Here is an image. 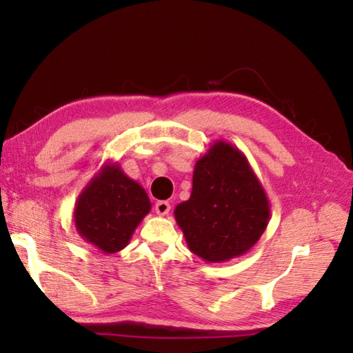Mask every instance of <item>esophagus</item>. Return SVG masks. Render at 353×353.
<instances>
[{
    "mask_svg": "<svg viewBox=\"0 0 353 353\" xmlns=\"http://www.w3.org/2000/svg\"><path fill=\"white\" fill-rule=\"evenodd\" d=\"M171 210V205L170 202L166 201H159L157 204H155V213L160 214V216H165V214H168Z\"/></svg>",
    "mask_w": 353,
    "mask_h": 353,
    "instance_id": "34e87169",
    "label": "esophagus"
}]
</instances>
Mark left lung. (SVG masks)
<instances>
[{
  "instance_id": "8db88e82",
  "label": "left lung",
  "mask_w": 353,
  "mask_h": 353,
  "mask_svg": "<svg viewBox=\"0 0 353 353\" xmlns=\"http://www.w3.org/2000/svg\"><path fill=\"white\" fill-rule=\"evenodd\" d=\"M266 191L240 149L216 140L196 162L190 199L174 208L191 252L208 263L241 256L270 223Z\"/></svg>"
}]
</instances>
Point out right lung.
I'll return each instance as SVG.
<instances>
[{
    "label": "right lung",
    "instance_id": "add662e5",
    "mask_svg": "<svg viewBox=\"0 0 353 353\" xmlns=\"http://www.w3.org/2000/svg\"><path fill=\"white\" fill-rule=\"evenodd\" d=\"M151 212L145 188L124 174L118 163L104 165L74 204L77 234L104 254L129 244L143 218Z\"/></svg>",
    "mask_w": 353,
    "mask_h": 353
}]
</instances>
